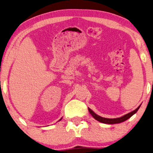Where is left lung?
Wrapping results in <instances>:
<instances>
[{"mask_svg":"<svg viewBox=\"0 0 153 153\" xmlns=\"http://www.w3.org/2000/svg\"><path fill=\"white\" fill-rule=\"evenodd\" d=\"M139 108H140V106L137 108L136 109H135L134 111L130 112V113L127 114H126L123 116V117H121L120 118H117V119H107V118H104V117H100V116H98L97 114H96L95 113H94L93 111L91 110L90 108H88V110H89V112L90 113V114L93 117L94 119L96 120H97L98 121H100V122H102V123H107V124H114V123H121V122H123V121H126L127 119H128L129 118L132 117V116L135 113H136L137 111H138Z\"/></svg>","mask_w":153,"mask_h":153,"instance_id":"8db88e82","label":"left lung"}]
</instances>
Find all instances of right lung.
I'll list each match as a JSON object with an SVG mask.
<instances>
[{
  "label": "right lung",
  "instance_id": "1",
  "mask_svg": "<svg viewBox=\"0 0 153 153\" xmlns=\"http://www.w3.org/2000/svg\"><path fill=\"white\" fill-rule=\"evenodd\" d=\"M60 120H61V119H60Z\"/></svg>",
  "mask_w": 153,
  "mask_h": 153
}]
</instances>
